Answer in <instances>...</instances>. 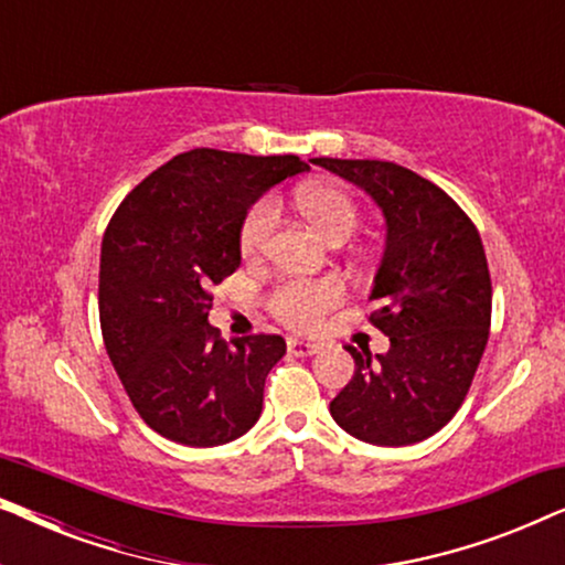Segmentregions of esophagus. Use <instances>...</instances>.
<instances>
[{
    "mask_svg": "<svg viewBox=\"0 0 565 565\" xmlns=\"http://www.w3.org/2000/svg\"><path fill=\"white\" fill-rule=\"evenodd\" d=\"M321 347L313 342H300V339H288V354L292 358H311V354L319 352Z\"/></svg>",
    "mask_w": 565,
    "mask_h": 565,
    "instance_id": "obj_1",
    "label": "esophagus"
}]
</instances>
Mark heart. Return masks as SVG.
<instances>
[{"label":"heart","instance_id":"b5f03b06","mask_svg":"<svg viewBox=\"0 0 565 565\" xmlns=\"http://www.w3.org/2000/svg\"><path fill=\"white\" fill-rule=\"evenodd\" d=\"M298 211L321 231L329 242H344L360 226V205L350 192L334 184H306L296 192ZM275 198H262L246 211L238 226V252L246 262L265 254L277 226ZM347 288L339 277H285L269 290L267 311L288 329L311 331L344 303Z\"/></svg>","mask_w":565,"mask_h":565}]
</instances>
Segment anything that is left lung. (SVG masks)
Segmentation results:
<instances>
[{"instance_id": "obj_1", "label": "left lung", "mask_w": 565, "mask_h": 565, "mask_svg": "<svg viewBox=\"0 0 565 565\" xmlns=\"http://www.w3.org/2000/svg\"><path fill=\"white\" fill-rule=\"evenodd\" d=\"M360 184L388 223L367 316L391 339L385 354L358 352L352 381L329 404L362 443L404 447L445 427L468 396L489 342L491 275L468 213L412 169L377 159H313Z\"/></svg>"}]
</instances>
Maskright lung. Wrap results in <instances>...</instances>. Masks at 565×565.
Returning a JSON list of instances; mask_svg holds the SVG:
<instances>
[{
    "label": "right lung",
    "mask_w": 565,
    "mask_h": 565,
    "mask_svg": "<svg viewBox=\"0 0 565 565\" xmlns=\"http://www.w3.org/2000/svg\"><path fill=\"white\" fill-rule=\"evenodd\" d=\"M292 153H177L128 192L99 254L105 350L138 416L190 447L226 445L257 424L277 334L226 342L207 323L213 285L236 273L238 226L262 192L306 172Z\"/></svg>",
    "instance_id": "add662e5"
}]
</instances>
